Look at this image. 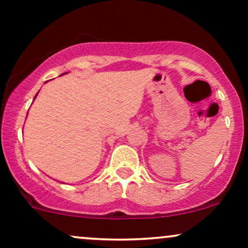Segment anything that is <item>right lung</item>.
Wrapping results in <instances>:
<instances>
[{"label": "right lung", "mask_w": 248, "mask_h": 248, "mask_svg": "<svg viewBox=\"0 0 248 248\" xmlns=\"http://www.w3.org/2000/svg\"><path fill=\"white\" fill-rule=\"evenodd\" d=\"M35 98H36V96H35Z\"/></svg>", "instance_id": "1"}]
</instances>
